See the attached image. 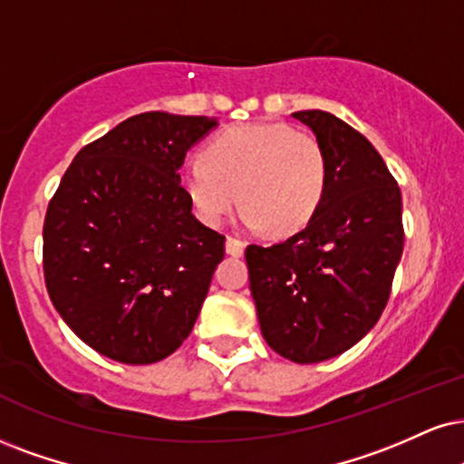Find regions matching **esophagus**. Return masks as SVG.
<instances>
[{
  "instance_id": "esophagus-1",
  "label": "esophagus",
  "mask_w": 464,
  "mask_h": 464,
  "mask_svg": "<svg viewBox=\"0 0 464 464\" xmlns=\"http://www.w3.org/2000/svg\"><path fill=\"white\" fill-rule=\"evenodd\" d=\"M226 251L230 256H234V258H241V256L245 254V243L241 241V238L227 237L226 238Z\"/></svg>"
}]
</instances>
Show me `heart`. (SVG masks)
Listing matches in <instances>:
<instances>
[{"instance_id":"obj_1","label":"heart","mask_w":464,"mask_h":464,"mask_svg":"<svg viewBox=\"0 0 464 464\" xmlns=\"http://www.w3.org/2000/svg\"><path fill=\"white\" fill-rule=\"evenodd\" d=\"M179 182L206 226H221L241 196L245 226L288 237L323 206L327 159L310 133L285 122H249L217 135L204 159L182 165Z\"/></svg>"}]
</instances>
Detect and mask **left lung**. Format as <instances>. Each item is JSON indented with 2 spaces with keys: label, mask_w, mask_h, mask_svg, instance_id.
Returning <instances> with one entry per match:
<instances>
[{
  "label": "left lung",
  "mask_w": 464,
  "mask_h": 464,
  "mask_svg": "<svg viewBox=\"0 0 464 464\" xmlns=\"http://www.w3.org/2000/svg\"><path fill=\"white\" fill-rule=\"evenodd\" d=\"M327 159V193L305 230L249 245L245 260L262 335L295 363L357 344L385 310L402 256V196L376 148L334 113L296 111Z\"/></svg>",
  "instance_id": "8db88e82"
}]
</instances>
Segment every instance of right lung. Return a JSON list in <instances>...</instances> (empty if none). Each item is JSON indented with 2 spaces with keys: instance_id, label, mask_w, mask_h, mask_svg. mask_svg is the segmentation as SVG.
I'll use <instances>...</instances> for the list:
<instances>
[{
  "instance_id": "1",
  "label": "right lung",
  "mask_w": 464,
  "mask_h": 464,
  "mask_svg": "<svg viewBox=\"0 0 464 464\" xmlns=\"http://www.w3.org/2000/svg\"><path fill=\"white\" fill-rule=\"evenodd\" d=\"M215 118L146 111L77 152L43 227L44 284L77 337L120 363L169 357L191 334L226 237L179 182Z\"/></svg>"
}]
</instances>
